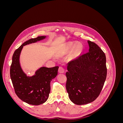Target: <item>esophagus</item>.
<instances>
[{"instance_id":"esophagus-1","label":"esophagus","mask_w":123,"mask_h":123,"mask_svg":"<svg viewBox=\"0 0 123 123\" xmlns=\"http://www.w3.org/2000/svg\"><path fill=\"white\" fill-rule=\"evenodd\" d=\"M58 71L59 73H64L65 72V69L64 68L62 67H59V68L58 69Z\"/></svg>"}]
</instances>
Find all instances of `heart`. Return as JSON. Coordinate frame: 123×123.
I'll use <instances>...</instances> for the list:
<instances>
[{
	"instance_id": "obj_1",
	"label": "heart",
	"mask_w": 123,
	"mask_h": 123,
	"mask_svg": "<svg viewBox=\"0 0 123 123\" xmlns=\"http://www.w3.org/2000/svg\"><path fill=\"white\" fill-rule=\"evenodd\" d=\"M72 47H73L72 44L70 43L64 47H62V49L59 50V51L58 52V54L60 55H64L67 53H68V52L72 49ZM80 51V48L78 46H76L74 49L73 53L74 54H77L79 53Z\"/></svg>"
}]
</instances>
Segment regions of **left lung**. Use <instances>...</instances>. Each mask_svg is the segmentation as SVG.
Instances as JSON below:
<instances>
[{"instance_id": "obj_1", "label": "left lung", "mask_w": 123, "mask_h": 123, "mask_svg": "<svg viewBox=\"0 0 123 123\" xmlns=\"http://www.w3.org/2000/svg\"><path fill=\"white\" fill-rule=\"evenodd\" d=\"M89 52L70 62L67 66L66 89L70 100L78 105L95 100L106 79L105 53L94 42L88 40Z\"/></svg>"}]
</instances>
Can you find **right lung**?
Wrapping results in <instances>:
<instances>
[{
	"mask_svg": "<svg viewBox=\"0 0 123 123\" xmlns=\"http://www.w3.org/2000/svg\"><path fill=\"white\" fill-rule=\"evenodd\" d=\"M46 36H38L26 41L15 51L10 67V77L17 96L23 101L33 105L45 102L50 92V82L57 75L58 67H42L34 76L27 77L19 64V55L23 46L44 39Z\"/></svg>",
	"mask_w": 123,
	"mask_h": 123,
	"instance_id": "right-lung-1",
	"label": "right lung"
}]
</instances>
